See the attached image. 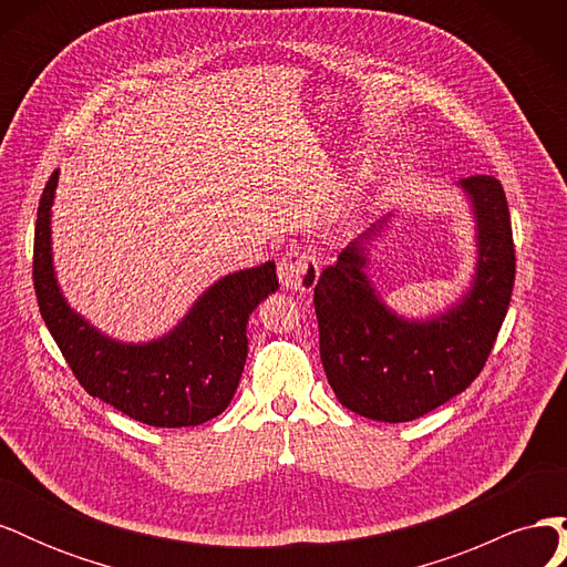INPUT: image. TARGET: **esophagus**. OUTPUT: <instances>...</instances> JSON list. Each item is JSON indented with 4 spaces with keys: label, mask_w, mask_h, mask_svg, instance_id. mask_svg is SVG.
I'll return each mask as SVG.
<instances>
[{
    "label": "esophagus",
    "mask_w": 567,
    "mask_h": 567,
    "mask_svg": "<svg viewBox=\"0 0 567 567\" xmlns=\"http://www.w3.org/2000/svg\"><path fill=\"white\" fill-rule=\"evenodd\" d=\"M319 279V257L302 248H290L279 260V281L288 290L310 293Z\"/></svg>",
    "instance_id": "34e87169"
}]
</instances>
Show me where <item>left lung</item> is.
Returning <instances> with one entry per match:
<instances>
[{
    "instance_id": "8db88e82",
    "label": "left lung",
    "mask_w": 567,
    "mask_h": 567,
    "mask_svg": "<svg viewBox=\"0 0 567 567\" xmlns=\"http://www.w3.org/2000/svg\"><path fill=\"white\" fill-rule=\"evenodd\" d=\"M461 186L477 219V271L454 310L427 323L394 317L364 277L359 241L315 286L326 379L359 416L402 423L427 414L466 390L494 348L516 281L508 203L492 175L466 177Z\"/></svg>"
}]
</instances>
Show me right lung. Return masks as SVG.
Instances as JSON below:
<instances>
[{
  "instance_id": "right-lung-1",
  "label": "right lung",
  "mask_w": 567,
  "mask_h": 567,
  "mask_svg": "<svg viewBox=\"0 0 567 567\" xmlns=\"http://www.w3.org/2000/svg\"><path fill=\"white\" fill-rule=\"evenodd\" d=\"M56 182L59 169L40 198L32 284L47 329L80 385L130 419L156 427L200 425L221 414L244 373L248 319L279 288L277 267L265 262L229 274L205 290L173 333L146 346H123L101 336L61 298L49 241Z\"/></svg>"
}]
</instances>
